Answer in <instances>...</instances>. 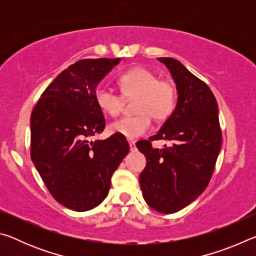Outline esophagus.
<instances>
[{"mask_svg": "<svg viewBox=\"0 0 256 256\" xmlns=\"http://www.w3.org/2000/svg\"><path fill=\"white\" fill-rule=\"evenodd\" d=\"M128 144H130V150H131V151H136V141H128Z\"/></svg>", "mask_w": 256, "mask_h": 256, "instance_id": "34e87169", "label": "esophagus"}]
</instances>
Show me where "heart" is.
Returning a JSON list of instances; mask_svg holds the SVG:
<instances>
[{"mask_svg":"<svg viewBox=\"0 0 256 256\" xmlns=\"http://www.w3.org/2000/svg\"><path fill=\"white\" fill-rule=\"evenodd\" d=\"M120 94L106 86H98L94 90V102L105 114L116 118L123 112L125 99L132 100L133 110L138 114L125 116L110 125L112 133L126 138H136L148 133L156 120H167L174 112L178 92L170 79H159L150 68L136 66L130 68L118 78Z\"/></svg>","mask_w":256,"mask_h":256,"instance_id":"1","label":"heart"}]
</instances>
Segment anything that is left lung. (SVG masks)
I'll return each mask as SVG.
<instances>
[{
  "label": "left lung",
  "instance_id": "1",
  "mask_svg": "<svg viewBox=\"0 0 256 256\" xmlns=\"http://www.w3.org/2000/svg\"><path fill=\"white\" fill-rule=\"evenodd\" d=\"M176 82L178 100L172 114L149 140L136 142L146 156L140 175L146 202L162 214H174L193 202L206 188L222 144L218 104L204 81L180 60L158 58ZM168 140L170 147L152 148V141Z\"/></svg>",
  "mask_w": 256,
  "mask_h": 256
}]
</instances>
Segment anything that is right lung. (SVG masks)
I'll use <instances>...</instances> for the list:
<instances>
[{
  "label": "right lung",
  "instance_id": "right-lung-1",
  "mask_svg": "<svg viewBox=\"0 0 256 256\" xmlns=\"http://www.w3.org/2000/svg\"><path fill=\"white\" fill-rule=\"evenodd\" d=\"M120 58H84L47 86L30 116V157L56 201L88 211L105 200L130 146L125 136L89 141L106 126L94 90Z\"/></svg>",
  "mask_w": 256,
  "mask_h": 256
}]
</instances>
